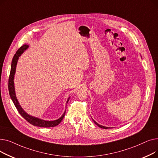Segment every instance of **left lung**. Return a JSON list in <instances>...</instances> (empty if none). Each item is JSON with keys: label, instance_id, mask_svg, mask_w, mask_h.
<instances>
[{"label": "left lung", "instance_id": "8db88e82", "mask_svg": "<svg viewBox=\"0 0 158 158\" xmlns=\"http://www.w3.org/2000/svg\"><path fill=\"white\" fill-rule=\"evenodd\" d=\"M92 120H93V118H92ZM93 121L94 122V123L96 124V125H97L98 127H101V128H102V129H109V128H111V127H105V126H101V125H100V124H98L97 122H95L94 120H93Z\"/></svg>", "mask_w": 158, "mask_h": 158}]
</instances>
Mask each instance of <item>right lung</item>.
<instances>
[{
    "mask_svg": "<svg viewBox=\"0 0 158 158\" xmlns=\"http://www.w3.org/2000/svg\"><path fill=\"white\" fill-rule=\"evenodd\" d=\"M29 47L28 45H22L17 51H16V54L14 55V57L13 58V60L11 62V71H10V77H9V81H8V89H9V93L10 97L11 98V100L14 103L16 108L17 109L19 113L21 114L22 117H23L25 119H26L29 123H30L32 125L37 126V127H55L57 126L58 124H60V122L62 121L63 119L66 110L64 111V113L62 114L61 117L59 118L57 120H52V121H48V120H45L38 118L37 117H33V116H31L27 113L26 111H25L21 106L20 105L17 98H16V94H15V85H14V77H15V74L16 72V64H17V62L19 60V57L23 54V52L27 50ZM70 97H69L67 101H66V103H68L69 101Z\"/></svg>",
    "mask_w": 158,
    "mask_h": 158,
    "instance_id": "add662e5",
    "label": "right lung"
}]
</instances>
